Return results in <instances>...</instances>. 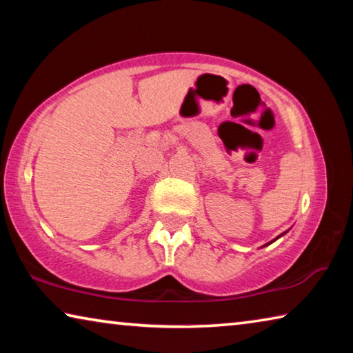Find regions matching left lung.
I'll return each instance as SVG.
<instances>
[{
  "mask_svg": "<svg viewBox=\"0 0 353 353\" xmlns=\"http://www.w3.org/2000/svg\"><path fill=\"white\" fill-rule=\"evenodd\" d=\"M286 232H288V230H286ZM286 232H283V234H282V235H279V236L276 238V240H279V238H280V236H283V235L286 234ZM276 240H272V241H270V243H268V244H265V246H270V244H271V243H274V241H276Z\"/></svg>",
  "mask_w": 353,
  "mask_h": 353,
  "instance_id": "1",
  "label": "left lung"
}]
</instances>
